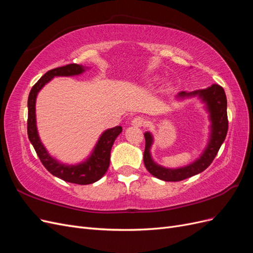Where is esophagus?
<instances>
[{
  "label": "esophagus",
  "instance_id": "obj_1",
  "mask_svg": "<svg viewBox=\"0 0 253 253\" xmlns=\"http://www.w3.org/2000/svg\"><path fill=\"white\" fill-rule=\"evenodd\" d=\"M131 125H132L133 126H136V127H141V126H143V125H144V120H143V118H141V117H135V118L131 121Z\"/></svg>",
  "mask_w": 253,
  "mask_h": 253
}]
</instances>
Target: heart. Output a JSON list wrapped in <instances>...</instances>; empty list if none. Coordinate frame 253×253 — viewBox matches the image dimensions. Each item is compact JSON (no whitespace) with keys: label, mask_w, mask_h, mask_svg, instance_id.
<instances>
[{"label":"heart","mask_w":253,"mask_h":253,"mask_svg":"<svg viewBox=\"0 0 253 253\" xmlns=\"http://www.w3.org/2000/svg\"><path fill=\"white\" fill-rule=\"evenodd\" d=\"M169 85H170V84H167V85H166V87H169Z\"/></svg>","instance_id":"b5f03b06"}]
</instances>
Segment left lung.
<instances>
[{
  "instance_id": "1",
  "label": "left lung",
  "mask_w": 253,
  "mask_h": 253,
  "mask_svg": "<svg viewBox=\"0 0 253 253\" xmlns=\"http://www.w3.org/2000/svg\"><path fill=\"white\" fill-rule=\"evenodd\" d=\"M197 97L204 104V109L208 114L209 136L204 151L194 162L180 168H167L157 164L152 157L151 149L154 143V136L151 132L144 133L145 149L143 153V163L147 170L156 178L165 181H179L200 174L208 168L216 156L217 152L223 144L227 131V98L224 88L218 84H212L211 86L204 89H196L193 91H180L176 95V101H182L189 98Z\"/></svg>"
}]
</instances>
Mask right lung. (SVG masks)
<instances>
[{
  "instance_id": "add662e5",
  "label": "right lung",
  "mask_w": 253,
  "mask_h": 253,
  "mask_svg": "<svg viewBox=\"0 0 253 253\" xmlns=\"http://www.w3.org/2000/svg\"><path fill=\"white\" fill-rule=\"evenodd\" d=\"M88 67L78 64H68L53 68L44 74L30 90L28 96V120H27V134L29 141L34 145L41 163L56 177L67 182L78 183V185H89L100 179L106 173L110 166L111 150L119 134L122 132V127L117 126L112 128L105 129L101 133L95 144V147L89 153V155L78 164H64L57 158L51 156L47 149L43 144L37 127L36 116V101L39 91L50 82L55 77H73L79 76Z\"/></svg>"
}]
</instances>
